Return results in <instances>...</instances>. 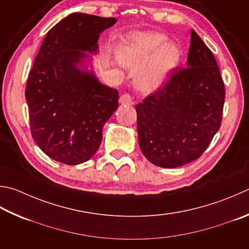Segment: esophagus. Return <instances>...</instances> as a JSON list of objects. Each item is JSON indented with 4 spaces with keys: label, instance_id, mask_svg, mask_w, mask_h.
Listing matches in <instances>:
<instances>
[{
    "label": "esophagus",
    "instance_id": "34e87169",
    "mask_svg": "<svg viewBox=\"0 0 249 249\" xmlns=\"http://www.w3.org/2000/svg\"><path fill=\"white\" fill-rule=\"evenodd\" d=\"M120 103H122V105H125V106H132L134 101H133L132 96H130L129 93H124L123 96L120 97Z\"/></svg>",
    "mask_w": 249,
    "mask_h": 249
}]
</instances>
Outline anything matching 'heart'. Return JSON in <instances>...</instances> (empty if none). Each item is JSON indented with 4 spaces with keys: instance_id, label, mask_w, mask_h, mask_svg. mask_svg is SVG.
I'll return each mask as SVG.
<instances>
[{
    "instance_id": "heart-1",
    "label": "heart",
    "mask_w": 249,
    "mask_h": 249,
    "mask_svg": "<svg viewBox=\"0 0 249 249\" xmlns=\"http://www.w3.org/2000/svg\"><path fill=\"white\" fill-rule=\"evenodd\" d=\"M159 34L136 35L120 50L124 65L136 70V84L143 92H151L163 85L166 76L180 61V50Z\"/></svg>"
}]
</instances>
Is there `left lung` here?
<instances>
[{"instance_id":"8db88e82","label":"left lung","mask_w":249,"mask_h":249,"mask_svg":"<svg viewBox=\"0 0 249 249\" xmlns=\"http://www.w3.org/2000/svg\"><path fill=\"white\" fill-rule=\"evenodd\" d=\"M136 106L138 142L157 166L178 168L199 158L222 122L224 83L213 54L195 31L186 67H176Z\"/></svg>"}]
</instances>
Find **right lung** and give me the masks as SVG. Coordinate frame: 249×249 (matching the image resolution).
I'll list each match as a JSON object with an SVG mask.
<instances>
[{
  "label": "right lung",
  "instance_id": "obj_1",
  "mask_svg": "<svg viewBox=\"0 0 249 249\" xmlns=\"http://www.w3.org/2000/svg\"><path fill=\"white\" fill-rule=\"evenodd\" d=\"M114 17L73 13L49 30L26 86L31 135L51 159L76 165L100 147L102 128L119 107V91L79 70L83 51L96 52Z\"/></svg>",
  "mask_w": 249,
  "mask_h": 249
}]
</instances>
